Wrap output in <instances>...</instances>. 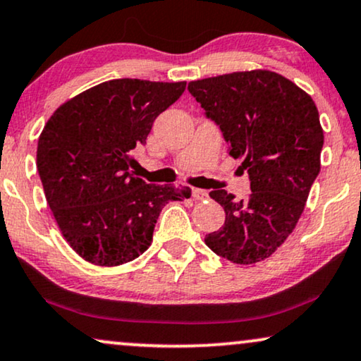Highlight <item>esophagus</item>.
<instances>
[{
	"instance_id": "esophagus-1",
	"label": "esophagus",
	"mask_w": 361,
	"mask_h": 361,
	"mask_svg": "<svg viewBox=\"0 0 361 361\" xmlns=\"http://www.w3.org/2000/svg\"><path fill=\"white\" fill-rule=\"evenodd\" d=\"M193 198L196 201H203V200L208 198V191L200 190V188H193Z\"/></svg>"
}]
</instances>
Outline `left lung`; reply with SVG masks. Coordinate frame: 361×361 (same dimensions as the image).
Masks as SVG:
<instances>
[{
    "label": "left lung",
    "mask_w": 361,
    "mask_h": 361,
    "mask_svg": "<svg viewBox=\"0 0 361 361\" xmlns=\"http://www.w3.org/2000/svg\"><path fill=\"white\" fill-rule=\"evenodd\" d=\"M188 90L251 180L246 200L211 191L226 221L204 238L206 246L234 264L261 262L290 236L320 171L319 110L305 90L266 69L191 80Z\"/></svg>",
    "instance_id": "1"
}]
</instances>
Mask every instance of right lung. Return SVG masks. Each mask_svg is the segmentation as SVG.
Returning <instances> with one entry per match:
<instances>
[{"mask_svg": "<svg viewBox=\"0 0 361 361\" xmlns=\"http://www.w3.org/2000/svg\"><path fill=\"white\" fill-rule=\"evenodd\" d=\"M186 82L114 79L56 109L37 140L36 163L62 236L84 261L115 267L152 244L160 211L188 190L148 185L130 171L163 110Z\"/></svg>", "mask_w": 361, "mask_h": 361, "instance_id": "obj_1", "label": "right lung"}]
</instances>
